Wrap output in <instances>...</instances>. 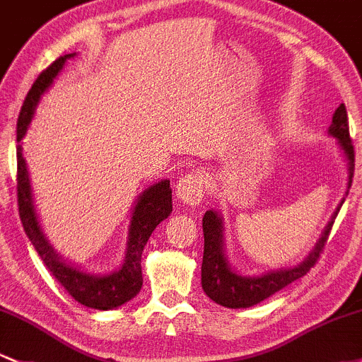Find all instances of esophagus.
Instances as JSON below:
<instances>
[{
    "mask_svg": "<svg viewBox=\"0 0 362 362\" xmlns=\"http://www.w3.org/2000/svg\"><path fill=\"white\" fill-rule=\"evenodd\" d=\"M205 193V177L204 174L193 170L185 174L176 182V197L186 205H198L204 200Z\"/></svg>",
    "mask_w": 362,
    "mask_h": 362,
    "instance_id": "1",
    "label": "esophagus"
}]
</instances>
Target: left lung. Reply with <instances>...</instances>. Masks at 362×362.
I'll return each instance as SVG.
<instances>
[{
  "instance_id": "8db88e82",
  "label": "left lung",
  "mask_w": 362,
  "mask_h": 362,
  "mask_svg": "<svg viewBox=\"0 0 362 362\" xmlns=\"http://www.w3.org/2000/svg\"><path fill=\"white\" fill-rule=\"evenodd\" d=\"M328 133L337 138L338 145L344 150L345 157L349 160V186L351 188L352 177H354V165H356V155H354V145L351 134H349V117L345 105L341 103L333 114L332 126H329ZM341 205V204H340ZM333 214L332 221L328 226L322 231L320 242L316 243L314 250L310 252L309 257L302 260L298 266L291 267V269H279L271 271V273L255 276H242L236 274L229 267L226 255H224V245H223V219L217 216V212L207 211L204 219H202V226H204V260H202V288L207 293L209 298H212L216 304H221L229 309H242V307H252L264 298L271 297V295L285 288L295 279L302 278L307 274L310 267L320 259L322 248H325L326 240H328L329 231H332L333 219L337 217L338 211Z\"/></svg>"
}]
</instances>
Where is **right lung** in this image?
Listing matches in <instances>:
<instances>
[{"label": "right lung", "instance_id": "1", "mask_svg": "<svg viewBox=\"0 0 362 362\" xmlns=\"http://www.w3.org/2000/svg\"><path fill=\"white\" fill-rule=\"evenodd\" d=\"M71 57H74V53L57 58L49 67H46L40 74L36 83L29 89L17 120L18 143H21V139L27 133V127H29L30 120H33L34 110H36V105L40 102L41 95L52 86L53 79L64 69L67 58ZM169 182L170 181L167 180L157 182V185L150 186L139 197L133 212V219H131L126 259H124L120 269L107 276L86 274L83 271L76 269V267L69 266V264H65L64 260L58 257L55 252H53V248L49 247L48 240L42 235L40 223H37L36 211H34L33 192H30L25 160L22 157L21 145L17 146V200L18 214H21V221L22 226L25 229V235L29 236L30 243L34 245L37 255L45 262V266L48 267L49 273L55 276L57 281L67 290L69 295H72L74 300L86 307H93V309H114V307L129 302L141 290L143 248H145L153 229L173 212V189H170Z\"/></svg>", "mask_w": 362, "mask_h": 362}]
</instances>
